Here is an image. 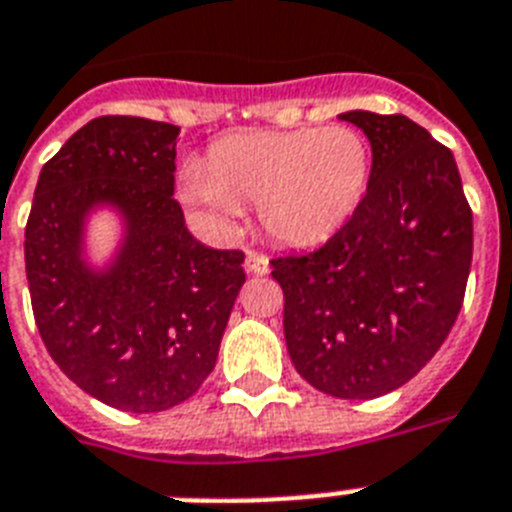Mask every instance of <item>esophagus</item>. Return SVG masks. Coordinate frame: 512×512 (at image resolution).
Segmentation results:
<instances>
[{"mask_svg":"<svg viewBox=\"0 0 512 512\" xmlns=\"http://www.w3.org/2000/svg\"><path fill=\"white\" fill-rule=\"evenodd\" d=\"M244 268H247V273H252V276H265L270 270V263L268 257L260 255V252H247Z\"/></svg>","mask_w":512,"mask_h":512,"instance_id":"1","label":"esophagus"}]
</instances>
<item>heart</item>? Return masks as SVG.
Returning a JSON list of instances; mask_svg holds the SVG:
<instances>
[{
    "mask_svg": "<svg viewBox=\"0 0 512 512\" xmlns=\"http://www.w3.org/2000/svg\"><path fill=\"white\" fill-rule=\"evenodd\" d=\"M368 178L371 147L350 126L249 131L218 141L207 165L189 162L178 194L213 223L257 205L273 242L313 247L355 215Z\"/></svg>",
    "mask_w": 512,
    "mask_h": 512,
    "instance_id": "b5f03b06",
    "label": "heart"
}]
</instances>
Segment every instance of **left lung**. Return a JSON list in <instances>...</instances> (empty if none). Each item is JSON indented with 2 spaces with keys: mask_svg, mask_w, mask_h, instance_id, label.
I'll return each instance as SVG.
<instances>
[{
  "mask_svg": "<svg viewBox=\"0 0 512 512\" xmlns=\"http://www.w3.org/2000/svg\"><path fill=\"white\" fill-rule=\"evenodd\" d=\"M373 152L363 202L321 249L270 260L294 368L318 392L373 400L407 384L450 334L473 257L455 157L405 115H339Z\"/></svg>",
  "mask_w": 512,
  "mask_h": 512,
  "instance_id": "left-lung-1",
  "label": "left lung"
}]
</instances>
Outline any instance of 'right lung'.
<instances>
[{"instance_id":"obj_1","label":"right lung","mask_w":512,"mask_h":512,"mask_svg":"<svg viewBox=\"0 0 512 512\" xmlns=\"http://www.w3.org/2000/svg\"><path fill=\"white\" fill-rule=\"evenodd\" d=\"M178 126L89 120L41 168L26 226L33 318L60 371L126 413H160L197 392L244 284L239 249L189 234L173 199ZM97 209L121 218L105 266L85 255Z\"/></svg>"}]
</instances>
